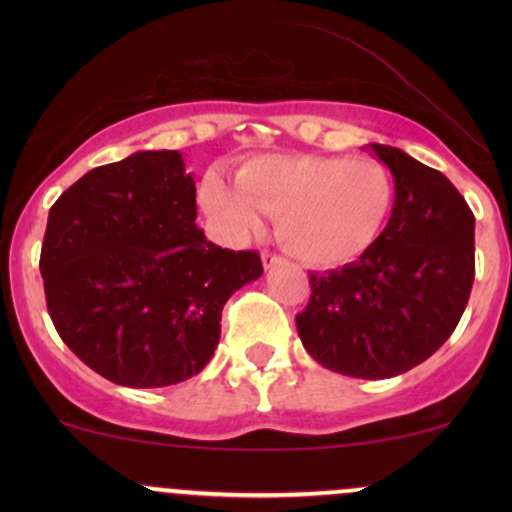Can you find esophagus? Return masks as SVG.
Returning a JSON list of instances; mask_svg holds the SVG:
<instances>
[{"mask_svg":"<svg viewBox=\"0 0 512 512\" xmlns=\"http://www.w3.org/2000/svg\"><path fill=\"white\" fill-rule=\"evenodd\" d=\"M286 260L281 255H276V252H269V250H262V264L264 269H274L279 267V264H284Z\"/></svg>","mask_w":512,"mask_h":512,"instance_id":"1","label":"esophagus"}]
</instances>
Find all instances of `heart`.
I'll return each instance as SVG.
<instances>
[{
	"instance_id": "heart-1",
	"label": "heart",
	"mask_w": 512,
	"mask_h": 512,
	"mask_svg": "<svg viewBox=\"0 0 512 512\" xmlns=\"http://www.w3.org/2000/svg\"><path fill=\"white\" fill-rule=\"evenodd\" d=\"M395 178L378 158L260 156L236 187L207 175L199 197L223 236L240 240L276 219V238L310 267H344L378 243L395 209Z\"/></svg>"
}]
</instances>
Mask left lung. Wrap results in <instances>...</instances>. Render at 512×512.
<instances>
[{
  "instance_id": "left-lung-1",
  "label": "left lung",
  "mask_w": 512,
  "mask_h": 512,
  "mask_svg": "<svg viewBox=\"0 0 512 512\" xmlns=\"http://www.w3.org/2000/svg\"><path fill=\"white\" fill-rule=\"evenodd\" d=\"M395 178V209L361 260L310 274L298 337L320 366L349 378L407 373L455 332L474 281V214L457 187L385 144H370Z\"/></svg>"
}]
</instances>
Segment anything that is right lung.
<instances>
[{
  "label": "right lung",
  "mask_w": 512,
  "mask_h": 512,
  "mask_svg": "<svg viewBox=\"0 0 512 512\" xmlns=\"http://www.w3.org/2000/svg\"><path fill=\"white\" fill-rule=\"evenodd\" d=\"M195 219V180L178 151L88 170L52 204L40 250L48 313L110 383L197 375L219 344L223 305L262 274L260 252L219 248Z\"/></svg>",
  "instance_id": "right-lung-1"
}]
</instances>
